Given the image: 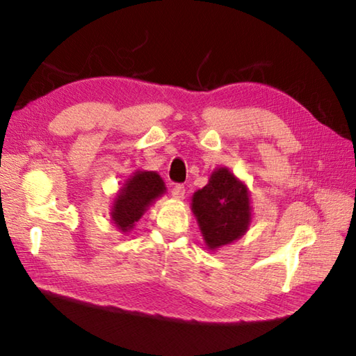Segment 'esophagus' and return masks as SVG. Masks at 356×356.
Wrapping results in <instances>:
<instances>
[{
	"mask_svg": "<svg viewBox=\"0 0 356 356\" xmlns=\"http://www.w3.org/2000/svg\"><path fill=\"white\" fill-rule=\"evenodd\" d=\"M171 195H172V197H176V200H184V197H185V186L182 184L174 185L172 190H171Z\"/></svg>",
	"mask_w": 356,
	"mask_h": 356,
	"instance_id": "esophagus-1",
	"label": "esophagus"
}]
</instances>
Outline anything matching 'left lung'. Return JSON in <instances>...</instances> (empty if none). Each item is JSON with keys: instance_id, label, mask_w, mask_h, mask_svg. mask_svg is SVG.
Wrapping results in <instances>:
<instances>
[{"instance_id": "8db88e82", "label": "left lung", "mask_w": 356, "mask_h": 356, "mask_svg": "<svg viewBox=\"0 0 356 356\" xmlns=\"http://www.w3.org/2000/svg\"><path fill=\"white\" fill-rule=\"evenodd\" d=\"M191 207L210 250L242 237L251 220L248 191L226 168L215 171L193 195Z\"/></svg>"}]
</instances>
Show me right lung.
<instances>
[{"instance_id":"add662e5","label":"right lung","mask_w":356,"mask_h":356,"mask_svg":"<svg viewBox=\"0 0 356 356\" xmlns=\"http://www.w3.org/2000/svg\"><path fill=\"white\" fill-rule=\"evenodd\" d=\"M163 180L156 172L141 171L131 177L114 202L113 220L120 231L127 232L141 218L144 210L155 197L165 193Z\"/></svg>"}]
</instances>
